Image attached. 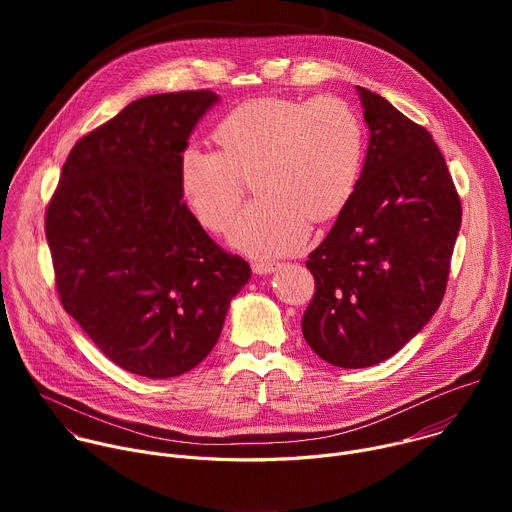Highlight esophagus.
<instances>
[{"label":"esophagus","mask_w":512,"mask_h":512,"mask_svg":"<svg viewBox=\"0 0 512 512\" xmlns=\"http://www.w3.org/2000/svg\"><path fill=\"white\" fill-rule=\"evenodd\" d=\"M251 267H253V271L257 275H267V273H271L277 267V263L275 261H265V259H255L251 263Z\"/></svg>","instance_id":"esophagus-1"}]
</instances>
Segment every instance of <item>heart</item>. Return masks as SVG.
I'll return each mask as SVG.
<instances>
[{
  "instance_id": "obj_1",
  "label": "heart",
  "mask_w": 512,
  "mask_h": 512,
  "mask_svg": "<svg viewBox=\"0 0 512 512\" xmlns=\"http://www.w3.org/2000/svg\"><path fill=\"white\" fill-rule=\"evenodd\" d=\"M212 141L216 150H182L180 192L202 227L225 233L251 180L259 198L231 239L253 255L300 247L310 218L324 223L344 210L362 170L360 119L350 103L330 95L251 99L214 125Z\"/></svg>"
}]
</instances>
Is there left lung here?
<instances>
[{"label": "left lung", "mask_w": 512, "mask_h": 512, "mask_svg": "<svg viewBox=\"0 0 512 512\" xmlns=\"http://www.w3.org/2000/svg\"><path fill=\"white\" fill-rule=\"evenodd\" d=\"M371 129L360 180L308 255L316 281L302 332L334 367L364 369L403 348L440 308L462 204L431 133L358 87Z\"/></svg>", "instance_id": "obj_1"}]
</instances>
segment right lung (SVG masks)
Segmentation results:
<instances>
[{"label":"right lung","mask_w":512,"mask_h":512,"mask_svg":"<svg viewBox=\"0 0 512 512\" xmlns=\"http://www.w3.org/2000/svg\"><path fill=\"white\" fill-rule=\"evenodd\" d=\"M208 91L129 103L70 150L46 206L62 308L117 367L170 379L194 369L223 330L249 263L218 247L178 186V160Z\"/></svg>","instance_id":"obj_1"}]
</instances>
